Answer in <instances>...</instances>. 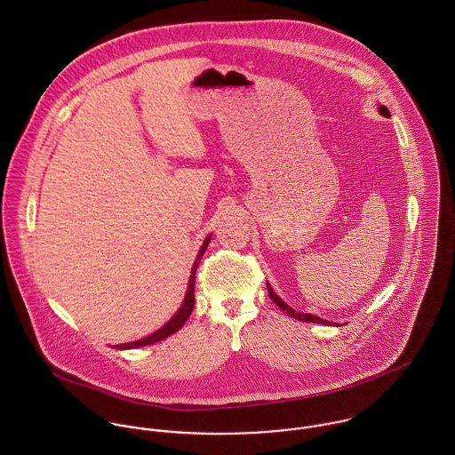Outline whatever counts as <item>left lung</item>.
<instances>
[{
	"label": "left lung",
	"mask_w": 455,
	"mask_h": 455,
	"mask_svg": "<svg viewBox=\"0 0 455 455\" xmlns=\"http://www.w3.org/2000/svg\"><path fill=\"white\" fill-rule=\"evenodd\" d=\"M379 112H380V116H384V117H389L390 116L389 110H387L384 105L379 107ZM266 287H267V294H269V298L273 299V303H275L280 310H283L289 317H292V319H296V321H301V323H315V324L329 325V321H323L321 317H315V315H312V314H301V312L292 310L285 301H282V298L276 296V292L273 291V287H271L269 283H266Z\"/></svg>",
	"instance_id": "8db88e82"
}]
</instances>
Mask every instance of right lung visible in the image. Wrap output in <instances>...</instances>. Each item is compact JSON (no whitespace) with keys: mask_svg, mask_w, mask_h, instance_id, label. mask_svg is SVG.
<instances>
[{"mask_svg":"<svg viewBox=\"0 0 455 455\" xmlns=\"http://www.w3.org/2000/svg\"><path fill=\"white\" fill-rule=\"evenodd\" d=\"M210 238H212V235H208V236L204 238L203 245L199 247V252H197V256H196L195 264H193V271H191V276H189L188 292H186V298H184V301H182L180 308L177 310V314H175V315H173V317H172V319H170L166 324L163 325L161 329H157L156 332H152V334H148V336H145V338H141V339L131 341V343L114 345L116 348H121V350H130V348H138V347H147V345L157 343V341H161V339H164V338L172 336L173 332H177V331H179L182 325L186 324V321L189 319V315H191V312H193V308H195L196 267H197L199 260H201V258H203V254H204V251H206V247H208V243H210Z\"/></svg>","mask_w":455,"mask_h":455,"instance_id":"right-lung-1","label":"right lung"}]
</instances>
